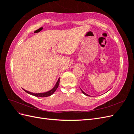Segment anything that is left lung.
<instances>
[{
	"label": "left lung",
	"mask_w": 134,
	"mask_h": 134,
	"mask_svg": "<svg viewBox=\"0 0 134 134\" xmlns=\"http://www.w3.org/2000/svg\"><path fill=\"white\" fill-rule=\"evenodd\" d=\"M80 90H81V88H80ZM81 91H82V93H83V94H84V95H86V96H90V95H88V94H87V93H85V92H84V91H82V90H81Z\"/></svg>",
	"instance_id": "8db88e82"
}]
</instances>
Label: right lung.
Listing matches in <instances>:
<instances>
[{
	"label": "right lung",
	"instance_id": "obj_1",
	"mask_svg": "<svg viewBox=\"0 0 134 134\" xmlns=\"http://www.w3.org/2000/svg\"><path fill=\"white\" fill-rule=\"evenodd\" d=\"M59 83H60V78L58 79L57 82H56V83L55 84V86L54 87V88L51 89V90L48 91L46 92H43V93H32V92H30L29 91H27L25 90H24V89H23V90L25 91L26 92H27V93H28V94H30L32 96H34L35 97H48V96H51L52 94H54V93L56 91V90H57V88H58L59 87Z\"/></svg>",
	"mask_w": 134,
	"mask_h": 134
}]
</instances>
